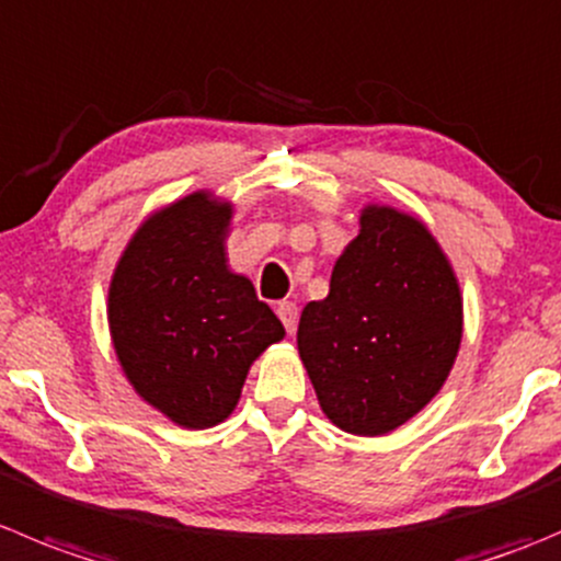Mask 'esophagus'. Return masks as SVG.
Masks as SVG:
<instances>
[{
  "instance_id": "1",
  "label": "esophagus",
  "mask_w": 561,
  "mask_h": 561,
  "mask_svg": "<svg viewBox=\"0 0 561 561\" xmlns=\"http://www.w3.org/2000/svg\"><path fill=\"white\" fill-rule=\"evenodd\" d=\"M276 314H279V320L285 323L287 334H293L296 331V323H298V307L293 301H282L279 307H276Z\"/></svg>"
}]
</instances>
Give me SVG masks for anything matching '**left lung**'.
Wrapping results in <instances>:
<instances>
[{
  "instance_id": "8db88e82",
  "label": "left lung",
  "mask_w": 561,
  "mask_h": 561,
  "mask_svg": "<svg viewBox=\"0 0 561 561\" xmlns=\"http://www.w3.org/2000/svg\"><path fill=\"white\" fill-rule=\"evenodd\" d=\"M460 336V287L436 238L373 205L331 271L329 296L304 307L298 353L336 427L383 436L438 394Z\"/></svg>"
}]
</instances>
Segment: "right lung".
<instances>
[{"instance_id":"obj_1","label":"right lung","mask_w":561,"mask_h":561,"mask_svg":"<svg viewBox=\"0 0 561 561\" xmlns=\"http://www.w3.org/2000/svg\"><path fill=\"white\" fill-rule=\"evenodd\" d=\"M232 208L197 192L150 216L108 287L114 351L139 397L205 431L238 405L254 358L285 336L247 276L227 268Z\"/></svg>"}]
</instances>
